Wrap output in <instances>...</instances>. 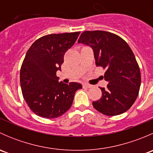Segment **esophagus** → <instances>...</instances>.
Here are the masks:
<instances>
[{"instance_id": "obj_1", "label": "esophagus", "mask_w": 153, "mask_h": 153, "mask_svg": "<svg viewBox=\"0 0 153 153\" xmlns=\"http://www.w3.org/2000/svg\"><path fill=\"white\" fill-rule=\"evenodd\" d=\"M83 87L84 88H91L92 87V86L89 85V84H83Z\"/></svg>"}]
</instances>
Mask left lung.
<instances>
[{
    "instance_id": "obj_1",
    "label": "left lung",
    "mask_w": 153,
    "mask_h": 153,
    "mask_svg": "<svg viewBox=\"0 0 153 153\" xmlns=\"http://www.w3.org/2000/svg\"><path fill=\"white\" fill-rule=\"evenodd\" d=\"M78 43L92 48L97 67L105 69L106 88L102 95L93 101L94 108L109 116L127 111L136 100L141 86V72L133 52L124 39L106 31H85Z\"/></svg>"
}]
</instances>
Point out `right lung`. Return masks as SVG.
<instances>
[{"label": "right lung", "mask_w": 153, "mask_h": 153, "mask_svg": "<svg viewBox=\"0 0 153 153\" xmlns=\"http://www.w3.org/2000/svg\"><path fill=\"white\" fill-rule=\"evenodd\" d=\"M80 32L51 34L38 38L27 51L20 72L23 97L31 110L38 116L54 118L71 107L81 84L58 82L66 52L76 41Z\"/></svg>", "instance_id": "1"}]
</instances>
